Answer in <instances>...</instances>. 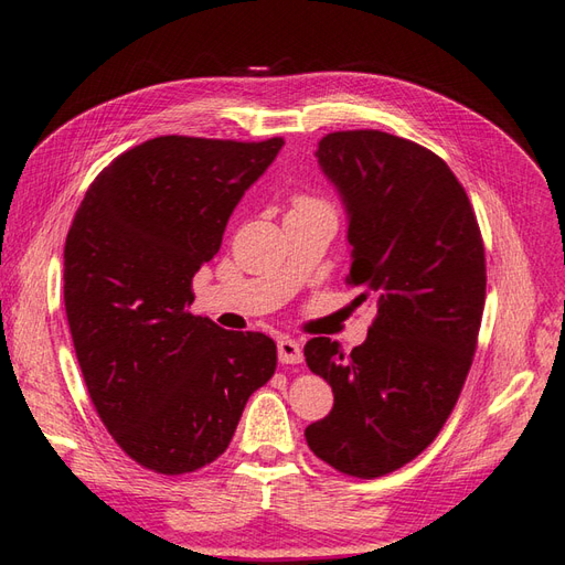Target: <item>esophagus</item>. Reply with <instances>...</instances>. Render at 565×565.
I'll return each mask as SVG.
<instances>
[{"label":"esophagus","mask_w":565,"mask_h":565,"mask_svg":"<svg viewBox=\"0 0 565 565\" xmlns=\"http://www.w3.org/2000/svg\"><path fill=\"white\" fill-rule=\"evenodd\" d=\"M277 351H279V363L281 365H298L302 363V351H300V343L291 337H281L277 341Z\"/></svg>","instance_id":"esophagus-1"}]
</instances>
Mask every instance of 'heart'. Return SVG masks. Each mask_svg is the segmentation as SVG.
<instances>
[{
	"mask_svg": "<svg viewBox=\"0 0 565 565\" xmlns=\"http://www.w3.org/2000/svg\"><path fill=\"white\" fill-rule=\"evenodd\" d=\"M312 207H327L322 200H317V198H310V195H300V198H296V205H294V210H312Z\"/></svg>",
	"mask_w": 565,
	"mask_h": 565,
	"instance_id": "1",
	"label": "heart"
}]
</instances>
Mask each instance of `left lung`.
Returning a JSON list of instances; mask_svg holds the SVG:
<instances>
[{
    "label": "left lung",
    "mask_w": 565,
    "mask_h": 565,
    "mask_svg": "<svg viewBox=\"0 0 565 565\" xmlns=\"http://www.w3.org/2000/svg\"><path fill=\"white\" fill-rule=\"evenodd\" d=\"M317 159L349 210L345 284L377 315L351 353L327 337L302 349L334 392L306 439L334 470L372 480L420 456L456 406L482 324L484 243L466 188L423 145L358 128L327 134Z\"/></svg>",
    "instance_id": "8db88e82"
}]
</instances>
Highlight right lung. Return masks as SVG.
I'll list each match as a JSON object with an SVG mask.
<instances>
[{
  "label": "right lung",
  "mask_w": 565,
  "mask_h": 565,
  "mask_svg": "<svg viewBox=\"0 0 565 565\" xmlns=\"http://www.w3.org/2000/svg\"><path fill=\"white\" fill-rule=\"evenodd\" d=\"M259 142L159 136L90 183L64 245V306L99 420L138 466L185 475L234 437L277 343L193 315L195 271L231 212L279 154Z\"/></svg>",
  "instance_id": "right-lung-1"
}]
</instances>
